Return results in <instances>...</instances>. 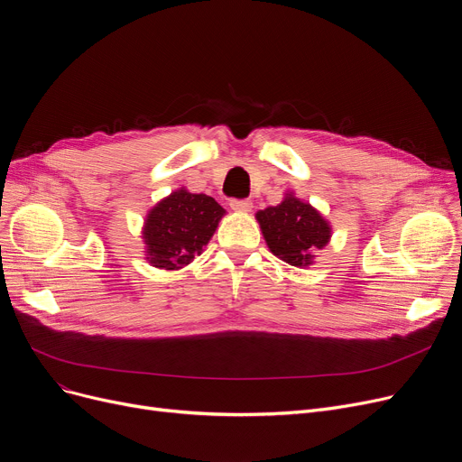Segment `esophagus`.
Segmentation results:
<instances>
[{"mask_svg":"<svg viewBox=\"0 0 462 462\" xmlns=\"http://www.w3.org/2000/svg\"><path fill=\"white\" fill-rule=\"evenodd\" d=\"M230 208L239 213H249L253 209V202L251 200H232Z\"/></svg>","mask_w":462,"mask_h":462,"instance_id":"obj_1","label":"esophagus"}]
</instances>
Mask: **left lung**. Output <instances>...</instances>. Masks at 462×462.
<instances>
[{
  "label": "left lung",
  "mask_w": 462,
  "mask_h": 462,
  "mask_svg": "<svg viewBox=\"0 0 462 462\" xmlns=\"http://www.w3.org/2000/svg\"><path fill=\"white\" fill-rule=\"evenodd\" d=\"M265 245L294 268H309L314 263L317 253L322 251L331 239V225L312 204L286 190L277 206L256 211Z\"/></svg>",
  "instance_id": "8db88e82"
}]
</instances>
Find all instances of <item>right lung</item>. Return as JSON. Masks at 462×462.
<instances>
[{"mask_svg":"<svg viewBox=\"0 0 462 462\" xmlns=\"http://www.w3.org/2000/svg\"><path fill=\"white\" fill-rule=\"evenodd\" d=\"M226 209L185 187L159 200L143 218V254L153 268L178 272L200 256Z\"/></svg>","mask_w":462,"mask_h":462,"instance_id":"obj_1","label":"right lung"}]
</instances>
